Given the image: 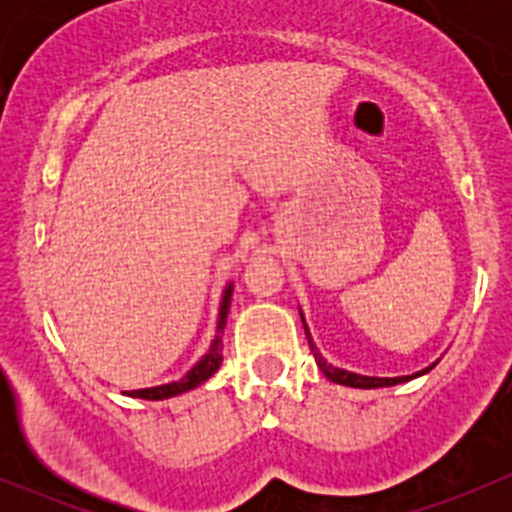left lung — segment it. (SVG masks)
<instances>
[{
    "mask_svg": "<svg viewBox=\"0 0 512 512\" xmlns=\"http://www.w3.org/2000/svg\"><path fill=\"white\" fill-rule=\"evenodd\" d=\"M304 332H307V327H304ZM307 339H309V332H307ZM309 349H312L314 361H317V366L324 371V376H327V379H332L334 384L356 386V389H379V386H394V384H401V381H406V379H414V376L426 374V371H428L426 369V371H421V374H414V376H399V379H376V376H359V374H352V371H344V369H337V366L327 364V361L322 359V354L317 352V347L312 344V339H309Z\"/></svg>",
    "mask_w": 512,
    "mask_h": 512,
    "instance_id": "1",
    "label": "left lung"
}]
</instances>
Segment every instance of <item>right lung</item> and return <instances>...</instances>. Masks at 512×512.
Instances as JSON below:
<instances>
[{
  "instance_id": "right-lung-1",
  "label": "right lung",
  "mask_w": 512,
  "mask_h": 512,
  "mask_svg": "<svg viewBox=\"0 0 512 512\" xmlns=\"http://www.w3.org/2000/svg\"><path fill=\"white\" fill-rule=\"evenodd\" d=\"M230 297H232V289H225V297L223 304H220V319H218V334H215L213 344H210V352L188 371L180 381L175 384H165V386H156V389H141V391H131V396H138V399H148V401H158V399H168V396L175 394H183V391L195 389L198 384H203L205 379L218 371L220 361H223V327H225V319H227V309H230Z\"/></svg>"
}]
</instances>
